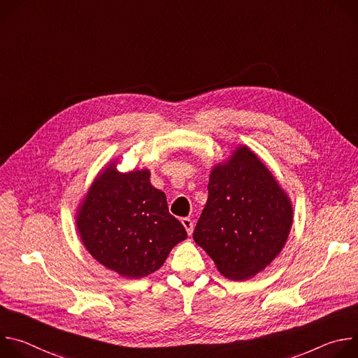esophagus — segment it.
<instances>
[{
    "label": "esophagus",
    "instance_id": "obj_1",
    "mask_svg": "<svg viewBox=\"0 0 358 358\" xmlns=\"http://www.w3.org/2000/svg\"><path fill=\"white\" fill-rule=\"evenodd\" d=\"M181 222H182V225H184L187 234L191 235V234H192V229H194V222H192L189 218H182Z\"/></svg>",
    "mask_w": 358,
    "mask_h": 358
}]
</instances>
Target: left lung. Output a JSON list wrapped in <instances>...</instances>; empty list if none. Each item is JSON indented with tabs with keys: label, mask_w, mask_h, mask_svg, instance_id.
<instances>
[{
	"label": "left lung",
	"mask_w": 358,
	"mask_h": 358,
	"mask_svg": "<svg viewBox=\"0 0 358 358\" xmlns=\"http://www.w3.org/2000/svg\"><path fill=\"white\" fill-rule=\"evenodd\" d=\"M293 222L287 194L246 145L210 176L208 199L194 241L231 280H246L280 253Z\"/></svg>",
	"instance_id": "8db88e82"
}]
</instances>
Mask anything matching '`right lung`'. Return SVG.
Returning a JSON list of instances; mask_svg holds the SVG:
<instances>
[{"label":"right lung","mask_w":358,"mask_h":358,"mask_svg":"<svg viewBox=\"0 0 358 358\" xmlns=\"http://www.w3.org/2000/svg\"><path fill=\"white\" fill-rule=\"evenodd\" d=\"M76 227L92 257L120 276L137 279L162 268L187 238L169 213L166 194L150 182L148 170L101 171L80 203Z\"/></svg>","instance_id":"add662e5"}]
</instances>
